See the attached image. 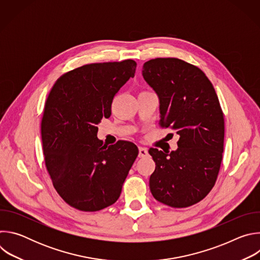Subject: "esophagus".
<instances>
[{"mask_svg":"<svg viewBox=\"0 0 260 260\" xmlns=\"http://www.w3.org/2000/svg\"><path fill=\"white\" fill-rule=\"evenodd\" d=\"M148 155V150L144 147H139V157H146Z\"/></svg>","mask_w":260,"mask_h":260,"instance_id":"34e87169","label":"esophagus"}]
</instances>
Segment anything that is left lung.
<instances>
[{"label":"left lung","instance_id":"left-lung-1","mask_svg":"<svg viewBox=\"0 0 260 260\" xmlns=\"http://www.w3.org/2000/svg\"><path fill=\"white\" fill-rule=\"evenodd\" d=\"M142 75L158 96L160 124L180 137L174 151L150 148L151 193L173 208L192 206L213 188L222 160L224 118L218 96L201 69L179 58L148 60Z\"/></svg>","mask_w":260,"mask_h":260}]
</instances>
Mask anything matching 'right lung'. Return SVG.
Masks as SVG:
<instances>
[{
    "label": "right lung",
    "mask_w": 260,
    "mask_h": 260,
    "mask_svg": "<svg viewBox=\"0 0 260 260\" xmlns=\"http://www.w3.org/2000/svg\"><path fill=\"white\" fill-rule=\"evenodd\" d=\"M137 63H90L70 71L52 86L44 108L41 136L45 165L55 190L71 207L95 212L113 205L138 156L127 141L104 145L98 124L111 115L118 90Z\"/></svg>",
    "instance_id": "1"
}]
</instances>
